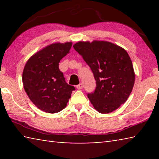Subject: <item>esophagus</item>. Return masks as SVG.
Masks as SVG:
<instances>
[{
	"instance_id": "esophagus-1",
	"label": "esophagus",
	"mask_w": 159,
	"mask_h": 159,
	"mask_svg": "<svg viewBox=\"0 0 159 159\" xmlns=\"http://www.w3.org/2000/svg\"><path fill=\"white\" fill-rule=\"evenodd\" d=\"M76 88H77L78 90L82 89V88H83V84H82V83H80V84L76 85Z\"/></svg>"
}]
</instances>
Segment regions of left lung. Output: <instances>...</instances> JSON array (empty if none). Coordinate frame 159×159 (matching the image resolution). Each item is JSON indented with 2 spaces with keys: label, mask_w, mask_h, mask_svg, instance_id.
Returning a JSON list of instances; mask_svg holds the SVG:
<instances>
[{
  "label": "left lung",
  "mask_w": 159,
  "mask_h": 159,
  "mask_svg": "<svg viewBox=\"0 0 159 159\" xmlns=\"http://www.w3.org/2000/svg\"><path fill=\"white\" fill-rule=\"evenodd\" d=\"M73 47L90 67L96 80L95 90L88 94L94 108L101 114H108L124 104L134 83L128 52L108 41H79Z\"/></svg>",
  "instance_id": "obj_1"
}]
</instances>
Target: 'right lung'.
Masks as SVG:
<instances>
[{"label": "right lung", "instance_id": "right-lung-1", "mask_svg": "<svg viewBox=\"0 0 159 159\" xmlns=\"http://www.w3.org/2000/svg\"><path fill=\"white\" fill-rule=\"evenodd\" d=\"M71 42L55 43L35 53L25 64L22 82L25 92L39 109L55 114L66 106L75 88L68 85L59 63L69 52Z\"/></svg>", "mask_w": 159, "mask_h": 159}]
</instances>
